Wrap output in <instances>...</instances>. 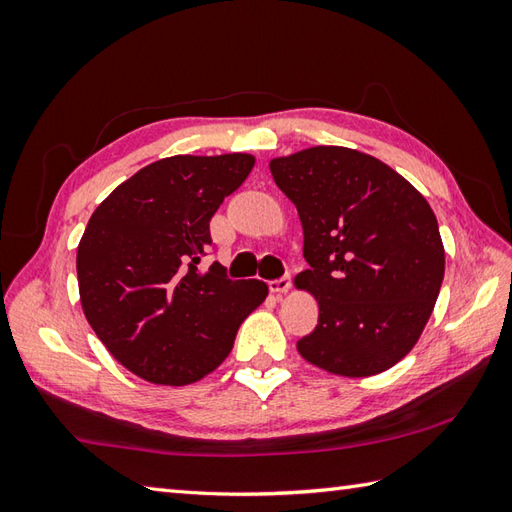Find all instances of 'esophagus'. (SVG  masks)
Instances as JSON below:
<instances>
[{
	"label": "esophagus",
	"instance_id": "34e87169",
	"mask_svg": "<svg viewBox=\"0 0 512 512\" xmlns=\"http://www.w3.org/2000/svg\"><path fill=\"white\" fill-rule=\"evenodd\" d=\"M268 288H270V292H275V295H286V292L292 288V275L286 273L284 277L273 279L268 284Z\"/></svg>",
	"mask_w": 512,
	"mask_h": 512
}]
</instances>
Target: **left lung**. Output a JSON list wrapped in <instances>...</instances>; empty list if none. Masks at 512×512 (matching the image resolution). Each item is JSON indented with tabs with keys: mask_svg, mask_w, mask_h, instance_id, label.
Returning <instances> with one entry per match:
<instances>
[{
	"mask_svg": "<svg viewBox=\"0 0 512 512\" xmlns=\"http://www.w3.org/2000/svg\"><path fill=\"white\" fill-rule=\"evenodd\" d=\"M270 171L303 226L310 268L295 284L319 301L299 354L339 376L385 372L411 352L440 295L444 246L429 202L385 162L347 147L303 149Z\"/></svg>",
	"mask_w": 512,
	"mask_h": 512,
	"instance_id": "8db88e82",
	"label": "left lung"
}]
</instances>
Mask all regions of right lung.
I'll return each instance as SVG.
<instances>
[{"label":"right lung","mask_w":512,"mask_h":512,"mask_svg":"<svg viewBox=\"0 0 512 512\" xmlns=\"http://www.w3.org/2000/svg\"><path fill=\"white\" fill-rule=\"evenodd\" d=\"M253 165L248 154L162 158L90 217L76 250L83 312L116 361L149 383L178 387L213 372L268 295L264 281L198 266L213 246V213Z\"/></svg>","instance_id":"right-lung-1"}]
</instances>
